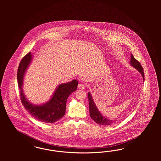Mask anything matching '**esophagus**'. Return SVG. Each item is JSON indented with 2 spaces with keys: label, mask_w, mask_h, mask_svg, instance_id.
Returning <instances> with one entry per match:
<instances>
[{
  "label": "esophagus",
  "mask_w": 161,
  "mask_h": 161,
  "mask_svg": "<svg viewBox=\"0 0 161 161\" xmlns=\"http://www.w3.org/2000/svg\"><path fill=\"white\" fill-rule=\"evenodd\" d=\"M78 88L80 90H84L85 88V86L83 84H79L78 85Z\"/></svg>",
  "instance_id": "1"
}]
</instances>
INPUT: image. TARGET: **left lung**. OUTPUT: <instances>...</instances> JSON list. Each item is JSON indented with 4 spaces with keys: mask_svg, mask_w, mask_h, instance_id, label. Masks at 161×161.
<instances>
[{
    "mask_svg": "<svg viewBox=\"0 0 161 161\" xmlns=\"http://www.w3.org/2000/svg\"><path fill=\"white\" fill-rule=\"evenodd\" d=\"M130 63L133 67H134L137 70H138L139 73H141L143 79V80H145L143 68L142 67L141 63L137 59L135 58V57H133L132 54H131V60ZM88 103H89L90 115L91 118L94 122L97 123L98 125H102L104 126L110 125L112 124L113 123L116 122L115 120H109V119H107V118L103 116L102 115L100 114V112L98 110L97 108L96 107L95 103H94L92 95L90 93H88Z\"/></svg>",
    "mask_w": 161,
    "mask_h": 161,
    "instance_id": "1",
    "label": "left lung"
}]
</instances>
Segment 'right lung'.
Wrapping results in <instances>:
<instances>
[{
    "label": "right lung",
    "mask_w": 161,
    "mask_h": 161,
    "mask_svg": "<svg viewBox=\"0 0 161 161\" xmlns=\"http://www.w3.org/2000/svg\"><path fill=\"white\" fill-rule=\"evenodd\" d=\"M32 58V54L29 52L22 59L18 69L17 80L21 102L30 114L36 119L45 123H54L64 116L67 100L70 94L77 90L78 81L73 80L71 82L60 84L48 102L41 106L33 105L25 98L22 90L25 73Z\"/></svg>",
    "instance_id": "obj_1"
}]
</instances>
